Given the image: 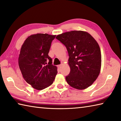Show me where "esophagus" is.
<instances>
[{"label": "esophagus", "instance_id": "esophagus-1", "mask_svg": "<svg viewBox=\"0 0 121 121\" xmlns=\"http://www.w3.org/2000/svg\"><path fill=\"white\" fill-rule=\"evenodd\" d=\"M61 66H62V65H58V67L59 68V69H61Z\"/></svg>", "mask_w": 121, "mask_h": 121}]
</instances>
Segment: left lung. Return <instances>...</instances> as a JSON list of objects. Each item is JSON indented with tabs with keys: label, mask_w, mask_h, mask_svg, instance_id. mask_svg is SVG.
Instances as JSON below:
<instances>
[{
	"label": "left lung",
	"mask_w": 121,
	"mask_h": 121,
	"mask_svg": "<svg viewBox=\"0 0 121 121\" xmlns=\"http://www.w3.org/2000/svg\"><path fill=\"white\" fill-rule=\"evenodd\" d=\"M56 38L66 47L69 54V74L68 83L78 90L86 89L98 77L101 67V53L98 42L89 33L71 31Z\"/></svg>",
	"instance_id": "8db88e82"
}]
</instances>
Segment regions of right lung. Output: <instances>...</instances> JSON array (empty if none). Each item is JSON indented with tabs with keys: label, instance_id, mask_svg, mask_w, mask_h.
Returning <instances> with one entry per match:
<instances>
[{
	"label": "right lung",
	"instance_id": "obj_1",
	"mask_svg": "<svg viewBox=\"0 0 121 121\" xmlns=\"http://www.w3.org/2000/svg\"><path fill=\"white\" fill-rule=\"evenodd\" d=\"M56 35L37 34L28 37L20 50L18 63L23 79L38 90L53 83L57 74L48 55L51 42Z\"/></svg>",
	"mask_w": 121,
	"mask_h": 121
}]
</instances>
